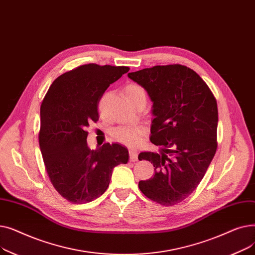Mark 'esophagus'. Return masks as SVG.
Segmentation results:
<instances>
[{
    "label": "esophagus",
    "instance_id": "1",
    "mask_svg": "<svg viewBox=\"0 0 255 255\" xmlns=\"http://www.w3.org/2000/svg\"><path fill=\"white\" fill-rule=\"evenodd\" d=\"M129 156H130V161H132V162H135V161H137V157H138V154H137V152L136 151H134V150H129Z\"/></svg>",
    "mask_w": 255,
    "mask_h": 255
}]
</instances>
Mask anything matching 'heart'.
<instances>
[{
    "instance_id": "obj_1",
    "label": "heart",
    "mask_w": 255,
    "mask_h": 255,
    "mask_svg": "<svg viewBox=\"0 0 255 255\" xmlns=\"http://www.w3.org/2000/svg\"><path fill=\"white\" fill-rule=\"evenodd\" d=\"M126 97L128 98H135V97H144L145 98V92L142 87L131 84L128 85L125 89ZM144 133L143 128L139 126H124V127H118L113 129L112 131V137L115 141L122 143L128 146H134L136 145Z\"/></svg>"
}]
</instances>
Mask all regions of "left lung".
Returning <instances> with one entry per match:
<instances>
[{
  "mask_svg": "<svg viewBox=\"0 0 255 255\" xmlns=\"http://www.w3.org/2000/svg\"><path fill=\"white\" fill-rule=\"evenodd\" d=\"M128 77L153 102L150 140L160 146L159 153L138 155L155 167L154 177L138 187L153 202L175 206L196 189L216 153V99L202 77L179 64L154 66Z\"/></svg>",
  "mask_w": 255,
  "mask_h": 255,
  "instance_id": "left-lung-1",
  "label": "left lung"
}]
</instances>
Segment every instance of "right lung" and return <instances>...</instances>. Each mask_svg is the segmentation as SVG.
Listing matches in <instances>:
<instances>
[{"label": "right lung", "instance_id": "1", "mask_svg": "<svg viewBox=\"0 0 255 255\" xmlns=\"http://www.w3.org/2000/svg\"><path fill=\"white\" fill-rule=\"evenodd\" d=\"M125 66L86 64L60 75L40 107L39 145L49 180L72 204L102 195L115 166L128 162V150L104 143L91 150L87 128L99 120L98 103L105 90L124 73Z\"/></svg>", "mask_w": 255, "mask_h": 255}]
</instances>
